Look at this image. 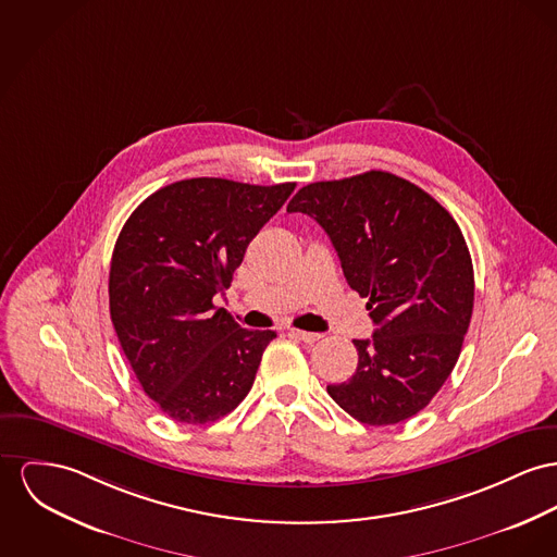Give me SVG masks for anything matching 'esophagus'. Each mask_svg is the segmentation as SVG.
<instances>
[{"label": "esophagus", "mask_w": 557, "mask_h": 557, "mask_svg": "<svg viewBox=\"0 0 557 557\" xmlns=\"http://www.w3.org/2000/svg\"><path fill=\"white\" fill-rule=\"evenodd\" d=\"M289 335L292 337H296L299 342H306V344H314V342H319L323 335L321 334H312V332H301V330H289Z\"/></svg>", "instance_id": "obj_1"}]
</instances>
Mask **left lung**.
Segmentation results:
<instances>
[{"label": "left lung", "instance_id": "obj_1", "mask_svg": "<svg viewBox=\"0 0 557 557\" xmlns=\"http://www.w3.org/2000/svg\"><path fill=\"white\" fill-rule=\"evenodd\" d=\"M287 211L327 232L375 325L370 339H352L355 375L327 393L371 426L416 416L444 386L471 323L473 261L458 223L431 194L384 171L308 184Z\"/></svg>", "mask_w": 557, "mask_h": 557}]
</instances>
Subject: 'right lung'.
Returning a JSON list of instances; mask_svg holds the SVG:
<instances>
[{
  "mask_svg": "<svg viewBox=\"0 0 557 557\" xmlns=\"http://www.w3.org/2000/svg\"><path fill=\"white\" fill-rule=\"evenodd\" d=\"M296 184L196 177L160 187L126 220L110 268V314L149 399L186 424L215 422L253 386L276 334L213 306L249 243Z\"/></svg>",
  "mask_w": 557,
  "mask_h": 557,
  "instance_id": "obj_1",
  "label": "right lung"
}]
</instances>
